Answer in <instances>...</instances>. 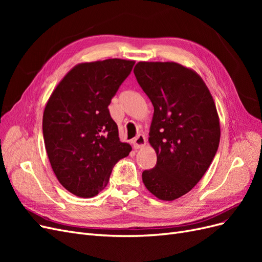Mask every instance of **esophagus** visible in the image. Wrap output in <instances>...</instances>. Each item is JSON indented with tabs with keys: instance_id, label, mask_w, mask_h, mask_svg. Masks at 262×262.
<instances>
[{
	"instance_id": "34e87169",
	"label": "esophagus",
	"mask_w": 262,
	"mask_h": 262,
	"mask_svg": "<svg viewBox=\"0 0 262 262\" xmlns=\"http://www.w3.org/2000/svg\"><path fill=\"white\" fill-rule=\"evenodd\" d=\"M132 145L136 149H140L142 147H144L146 145V139L144 136L142 134H139V136L132 141Z\"/></svg>"
}]
</instances>
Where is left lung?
Wrapping results in <instances>:
<instances>
[{
  "label": "left lung",
  "mask_w": 262,
  "mask_h": 262,
  "mask_svg": "<svg viewBox=\"0 0 262 262\" xmlns=\"http://www.w3.org/2000/svg\"><path fill=\"white\" fill-rule=\"evenodd\" d=\"M133 72L154 107L148 142L157 162L142 180L160 200H176L200 181L216 154L215 102L201 76L179 63L141 61Z\"/></svg>",
  "instance_id": "8db88e82"
}]
</instances>
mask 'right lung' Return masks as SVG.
<instances>
[{"mask_svg":"<svg viewBox=\"0 0 262 262\" xmlns=\"http://www.w3.org/2000/svg\"><path fill=\"white\" fill-rule=\"evenodd\" d=\"M133 60L78 63L55 87L45 107L42 132L53 172L68 191L93 198L104 189L116 163L131 145L119 139L108 106Z\"/></svg>","mask_w":262,"mask_h":262,"instance_id":"add662e5","label":"right lung"}]
</instances>
